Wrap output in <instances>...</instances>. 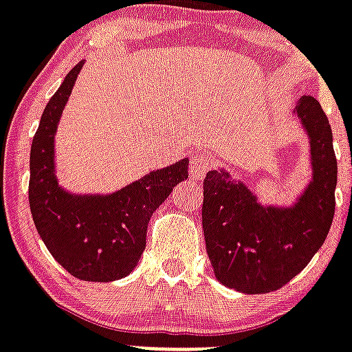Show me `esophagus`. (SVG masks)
<instances>
[{"label":"esophagus","mask_w":352,"mask_h":352,"mask_svg":"<svg viewBox=\"0 0 352 352\" xmlns=\"http://www.w3.org/2000/svg\"><path fill=\"white\" fill-rule=\"evenodd\" d=\"M190 164V173L193 181H202L206 177V173H208V171L211 170V166H213V162H211L206 155H201V153H197V155L191 157Z\"/></svg>","instance_id":"34e87169"}]
</instances>
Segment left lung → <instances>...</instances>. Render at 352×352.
<instances>
[{"label":"left lung","instance_id":"left-lung-1","mask_svg":"<svg viewBox=\"0 0 352 352\" xmlns=\"http://www.w3.org/2000/svg\"><path fill=\"white\" fill-rule=\"evenodd\" d=\"M309 135L313 179L291 206H262L224 168L204 179L202 230L217 280L226 287L260 295L295 278L329 233L338 164L333 131L315 97L302 96L293 110Z\"/></svg>","mask_w":352,"mask_h":352}]
</instances>
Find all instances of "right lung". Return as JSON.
Instances as JSON below:
<instances>
[{"label": "right lung", "instance_id": "obj_1", "mask_svg": "<svg viewBox=\"0 0 352 352\" xmlns=\"http://www.w3.org/2000/svg\"><path fill=\"white\" fill-rule=\"evenodd\" d=\"M82 63L67 74L47 102L30 148L28 202L34 224L54 258L87 282H113L130 275L146 248L153 211L173 186L188 179V159L150 171L108 195H77L59 186L54 135Z\"/></svg>", "mask_w": 352, "mask_h": 352}]
</instances>
